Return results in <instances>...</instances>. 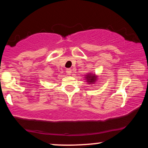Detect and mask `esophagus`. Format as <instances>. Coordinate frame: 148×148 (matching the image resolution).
<instances>
[{
	"instance_id": "34e87169",
	"label": "esophagus",
	"mask_w": 148,
	"mask_h": 148,
	"mask_svg": "<svg viewBox=\"0 0 148 148\" xmlns=\"http://www.w3.org/2000/svg\"><path fill=\"white\" fill-rule=\"evenodd\" d=\"M66 73H67L68 75H70L71 73H72V69H66Z\"/></svg>"
}]
</instances>
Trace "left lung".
I'll list each match as a JSON object with an SVG mask.
<instances>
[{"instance_id":"8db88e82","label":"left lung","mask_w":148,"mask_h":148,"mask_svg":"<svg viewBox=\"0 0 148 148\" xmlns=\"http://www.w3.org/2000/svg\"><path fill=\"white\" fill-rule=\"evenodd\" d=\"M87 79H88V81H90L89 82H92V81H94L95 80L94 79V76H87Z\"/></svg>"}]
</instances>
